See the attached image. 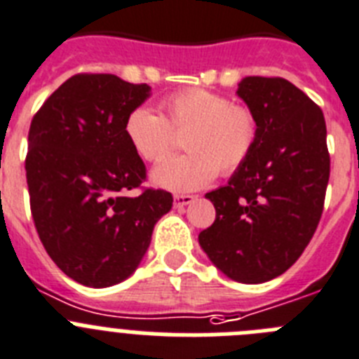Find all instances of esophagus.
Returning a JSON list of instances; mask_svg holds the SVG:
<instances>
[{"label":"esophagus","instance_id":"obj_1","mask_svg":"<svg viewBox=\"0 0 359 359\" xmlns=\"http://www.w3.org/2000/svg\"><path fill=\"white\" fill-rule=\"evenodd\" d=\"M193 201H195L193 195H175V198H173V205H175L177 210H184V208L191 204Z\"/></svg>","mask_w":359,"mask_h":359}]
</instances>
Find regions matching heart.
Here are the masks:
<instances>
[{
  "label": "heart",
  "instance_id": "heart-1",
  "mask_svg": "<svg viewBox=\"0 0 359 359\" xmlns=\"http://www.w3.org/2000/svg\"><path fill=\"white\" fill-rule=\"evenodd\" d=\"M164 117L146 106L128 114L124 133L137 155L148 162L166 158L185 135L188 155L168 158L151 173L158 188L175 193L210 186L217 173L231 175L244 166L258 141V119L245 104L222 93L188 88L161 102Z\"/></svg>",
  "mask_w": 359,
  "mask_h": 359
}]
</instances>
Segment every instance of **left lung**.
Returning a JSON list of instances; mask_svg holds the SVG:
<instances>
[{"label":"left lung","mask_w":359,"mask_h":359,"mask_svg":"<svg viewBox=\"0 0 359 359\" xmlns=\"http://www.w3.org/2000/svg\"><path fill=\"white\" fill-rule=\"evenodd\" d=\"M238 97L258 119V141L222 188L205 193L217 217L198 242L235 282L262 283L294 264L322 218L330 173L322 108L282 77H245Z\"/></svg>","instance_id":"left-lung-1"}]
</instances>
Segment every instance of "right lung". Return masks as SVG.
Masks as SVG:
<instances>
[{
	"label": "right lung",
	"mask_w": 359,
	"mask_h": 359,
	"mask_svg": "<svg viewBox=\"0 0 359 359\" xmlns=\"http://www.w3.org/2000/svg\"><path fill=\"white\" fill-rule=\"evenodd\" d=\"M148 85L77 74L34 115L25 158L37 235L55 266L86 287H110L141 264L173 205L170 191L141 187L146 166L124 133Z\"/></svg>",
	"instance_id": "add662e5"
}]
</instances>
